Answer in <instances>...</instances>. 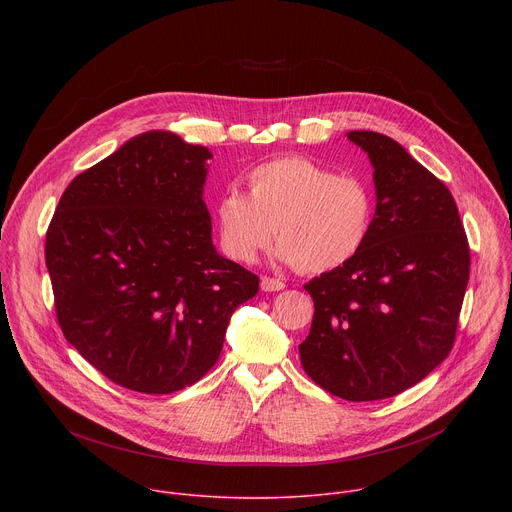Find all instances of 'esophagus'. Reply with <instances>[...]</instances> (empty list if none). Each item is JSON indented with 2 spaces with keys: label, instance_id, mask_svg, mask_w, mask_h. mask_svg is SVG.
<instances>
[{
  "label": "esophagus",
  "instance_id": "esophagus-1",
  "mask_svg": "<svg viewBox=\"0 0 512 512\" xmlns=\"http://www.w3.org/2000/svg\"><path fill=\"white\" fill-rule=\"evenodd\" d=\"M283 287H285V283L279 277H263L261 279V289L263 291H279Z\"/></svg>",
  "mask_w": 512,
  "mask_h": 512
}]
</instances>
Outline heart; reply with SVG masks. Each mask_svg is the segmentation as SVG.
<instances>
[{
  "label": "heart",
  "instance_id": "heart-1",
  "mask_svg": "<svg viewBox=\"0 0 512 512\" xmlns=\"http://www.w3.org/2000/svg\"><path fill=\"white\" fill-rule=\"evenodd\" d=\"M247 184L249 194L227 188L216 202L223 249L239 263L255 261L275 227L281 261L310 273L332 271L354 259L373 233L375 190L358 174L277 158L251 170Z\"/></svg>",
  "mask_w": 512,
  "mask_h": 512
}]
</instances>
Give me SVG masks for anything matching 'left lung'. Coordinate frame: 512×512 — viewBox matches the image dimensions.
Returning <instances> with one entry per match:
<instances>
[{
  "mask_svg": "<svg viewBox=\"0 0 512 512\" xmlns=\"http://www.w3.org/2000/svg\"><path fill=\"white\" fill-rule=\"evenodd\" d=\"M375 168L373 233L346 265L304 285L314 320L306 375L346 401H379L425 379L452 350L470 245L448 186L377 131H350Z\"/></svg>",
  "mask_w": 512,
  "mask_h": 512,
  "instance_id": "obj_1",
  "label": "left lung"
}]
</instances>
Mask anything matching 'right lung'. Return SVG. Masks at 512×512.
<instances>
[{
    "instance_id": "right-lung-1",
    "label": "right lung",
    "mask_w": 512,
    "mask_h": 512,
    "mask_svg": "<svg viewBox=\"0 0 512 512\" xmlns=\"http://www.w3.org/2000/svg\"><path fill=\"white\" fill-rule=\"evenodd\" d=\"M210 152L141 133L81 172L46 231L64 338L119 387L168 395L218 360L259 277L218 255L202 200Z\"/></svg>"
}]
</instances>
